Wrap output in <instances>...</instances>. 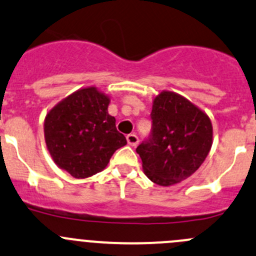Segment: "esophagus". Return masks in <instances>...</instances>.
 I'll return each instance as SVG.
<instances>
[{"mask_svg": "<svg viewBox=\"0 0 256 256\" xmlns=\"http://www.w3.org/2000/svg\"><path fill=\"white\" fill-rule=\"evenodd\" d=\"M126 140H128V145L131 146H136L138 144V138L136 134H128V135L126 136Z\"/></svg>", "mask_w": 256, "mask_h": 256, "instance_id": "1", "label": "esophagus"}]
</instances>
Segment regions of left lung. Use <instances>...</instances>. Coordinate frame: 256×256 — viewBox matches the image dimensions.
Segmentation results:
<instances>
[{
  "instance_id": "1",
  "label": "left lung",
  "mask_w": 256,
  "mask_h": 256,
  "mask_svg": "<svg viewBox=\"0 0 256 256\" xmlns=\"http://www.w3.org/2000/svg\"><path fill=\"white\" fill-rule=\"evenodd\" d=\"M152 131L136 152L145 175L160 186H171L202 166L212 145L209 116L184 96L162 91L152 101Z\"/></svg>"
}]
</instances>
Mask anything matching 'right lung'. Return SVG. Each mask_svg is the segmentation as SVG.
Masks as SVG:
<instances>
[{
  "instance_id": "1",
  "label": "right lung",
  "mask_w": 256,
  "mask_h": 256,
  "mask_svg": "<svg viewBox=\"0 0 256 256\" xmlns=\"http://www.w3.org/2000/svg\"><path fill=\"white\" fill-rule=\"evenodd\" d=\"M110 98L95 86L80 88L54 105L44 118L47 150L54 162L76 178H86L108 166L126 138L108 115Z\"/></svg>"
}]
</instances>
